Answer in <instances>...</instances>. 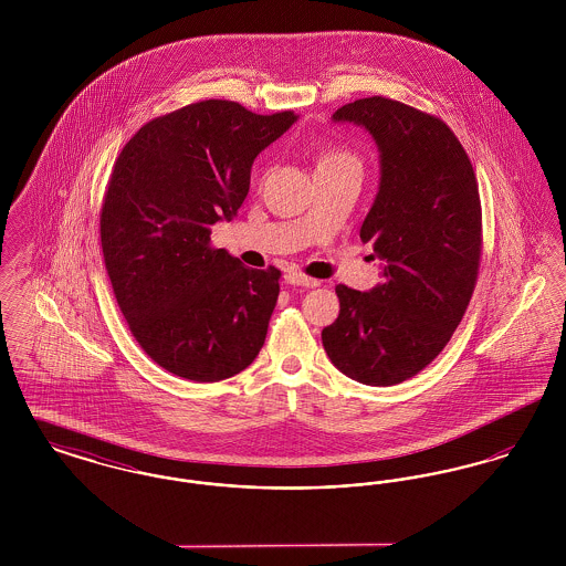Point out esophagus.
<instances>
[{"mask_svg":"<svg viewBox=\"0 0 566 566\" xmlns=\"http://www.w3.org/2000/svg\"><path fill=\"white\" fill-rule=\"evenodd\" d=\"M284 280H286V284H291V286H305V289H316V286L321 284L318 280L307 277V275H303L301 271H289V273L284 275Z\"/></svg>","mask_w":566,"mask_h":566,"instance_id":"1","label":"esophagus"}]
</instances>
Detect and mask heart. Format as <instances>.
<instances>
[{"label":"heart","instance_id":"b5f03b06","mask_svg":"<svg viewBox=\"0 0 566 566\" xmlns=\"http://www.w3.org/2000/svg\"><path fill=\"white\" fill-rule=\"evenodd\" d=\"M342 163H352V165H356L354 157L348 155V153H344V150H326L323 157H321L318 167H321V165H342Z\"/></svg>","mask_w":566,"mask_h":566}]
</instances>
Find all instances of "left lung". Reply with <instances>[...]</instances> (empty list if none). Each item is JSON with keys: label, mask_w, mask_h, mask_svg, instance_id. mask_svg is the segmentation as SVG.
<instances>
[{"label": "left lung", "mask_w": 566, "mask_h": 566, "mask_svg": "<svg viewBox=\"0 0 566 566\" xmlns=\"http://www.w3.org/2000/svg\"><path fill=\"white\" fill-rule=\"evenodd\" d=\"M374 137L379 187L360 227L381 282L339 284V316L323 328L331 363L367 386H392L446 348L473 295L482 254V206L471 161L437 116L386 97L333 114Z\"/></svg>", "instance_id": "left-lung-1"}]
</instances>
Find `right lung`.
<instances>
[{"label":"right lung","mask_w":566,"mask_h":566,"mask_svg":"<svg viewBox=\"0 0 566 566\" xmlns=\"http://www.w3.org/2000/svg\"><path fill=\"white\" fill-rule=\"evenodd\" d=\"M296 118L208 99L146 123L114 163L99 220L109 282L142 350L174 376L227 379L265 344L280 271L243 268L210 235Z\"/></svg>","instance_id":"right-lung-1"}]
</instances>
